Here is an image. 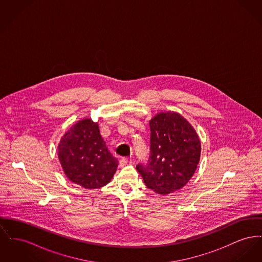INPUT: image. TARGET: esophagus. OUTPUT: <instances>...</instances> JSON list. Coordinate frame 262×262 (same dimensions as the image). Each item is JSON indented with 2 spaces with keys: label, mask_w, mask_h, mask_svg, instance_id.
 I'll return each instance as SVG.
<instances>
[{
  "label": "esophagus",
  "mask_w": 262,
  "mask_h": 262,
  "mask_svg": "<svg viewBox=\"0 0 262 262\" xmlns=\"http://www.w3.org/2000/svg\"><path fill=\"white\" fill-rule=\"evenodd\" d=\"M127 162H128V159H127L126 157H123V158L120 160V166L123 167L124 165L127 164Z\"/></svg>",
  "instance_id": "obj_1"
}]
</instances>
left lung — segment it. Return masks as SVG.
I'll return each instance as SVG.
<instances>
[{"mask_svg": "<svg viewBox=\"0 0 262 262\" xmlns=\"http://www.w3.org/2000/svg\"><path fill=\"white\" fill-rule=\"evenodd\" d=\"M150 155L137 170L147 188L160 195L173 193L189 182L199 163L201 141L181 115L161 112L149 121Z\"/></svg>", "mask_w": 262, "mask_h": 262, "instance_id": "left-lung-1", "label": "left lung"}]
</instances>
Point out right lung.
<instances>
[{"label": "right lung", "instance_id": "obj_1", "mask_svg": "<svg viewBox=\"0 0 262 262\" xmlns=\"http://www.w3.org/2000/svg\"><path fill=\"white\" fill-rule=\"evenodd\" d=\"M58 158L67 178L86 189L108 184L119 163L91 119L79 121L65 133L58 144Z\"/></svg>", "mask_w": 262, "mask_h": 262}]
</instances>
